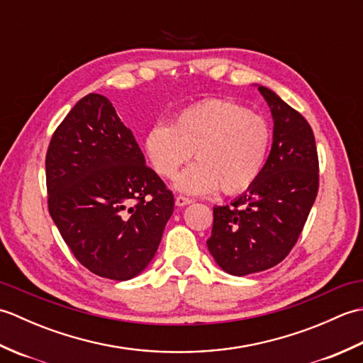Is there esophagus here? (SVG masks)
<instances>
[{
  "label": "esophagus",
  "instance_id": "1",
  "mask_svg": "<svg viewBox=\"0 0 363 363\" xmlns=\"http://www.w3.org/2000/svg\"><path fill=\"white\" fill-rule=\"evenodd\" d=\"M174 203H176V206H177V207H184V206L190 204V203H191V199H190V198H187V196H182V195H179V196H176V198H174Z\"/></svg>",
  "mask_w": 363,
  "mask_h": 363
}]
</instances>
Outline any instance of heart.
<instances>
[{
	"label": "heart",
	"instance_id": "1",
	"mask_svg": "<svg viewBox=\"0 0 363 363\" xmlns=\"http://www.w3.org/2000/svg\"><path fill=\"white\" fill-rule=\"evenodd\" d=\"M272 128L265 117L228 99H206L181 111L168 123H156L145 135L143 148L154 172L176 179V189L190 195L221 190L240 194L257 181L267 164Z\"/></svg>",
	"mask_w": 363,
	"mask_h": 363
}]
</instances>
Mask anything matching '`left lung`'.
Wrapping results in <instances>:
<instances>
[{
  "instance_id": "8db88e82",
  "label": "left lung",
  "mask_w": 363,
  "mask_h": 363,
  "mask_svg": "<svg viewBox=\"0 0 363 363\" xmlns=\"http://www.w3.org/2000/svg\"><path fill=\"white\" fill-rule=\"evenodd\" d=\"M272 109L273 145L260 176L242 196L213 207L207 248L234 276L272 268L289 256L318 194V154L313 130L273 90L259 86Z\"/></svg>"
}]
</instances>
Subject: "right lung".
Returning a JSON list of instances; mask_svg holds the SVG:
<instances>
[{"label":"right lung","mask_w":363,"mask_h":363,"mask_svg":"<svg viewBox=\"0 0 363 363\" xmlns=\"http://www.w3.org/2000/svg\"><path fill=\"white\" fill-rule=\"evenodd\" d=\"M48 211L73 256L113 281L142 273L156 254L174 198L103 95L89 94L46 151Z\"/></svg>","instance_id":"right-lung-1"}]
</instances>
